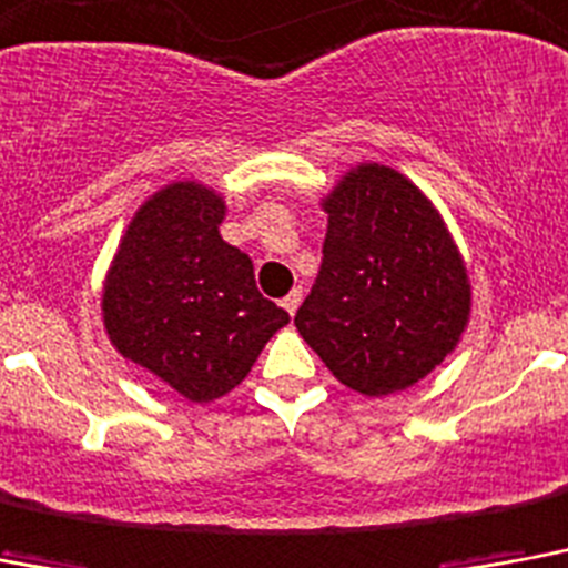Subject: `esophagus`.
Segmentation results:
<instances>
[{
	"instance_id": "esophagus-1",
	"label": "esophagus",
	"mask_w": 568,
	"mask_h": 568,
	"mask_svg": "<svg viewBox=\"0 0 568 568\" xmlns=\"http://www.w3.org/2000/svg\"><path fill=\"white\" fill-rule=\"evenodd\" d=\"M300 300H303V288H300V285H297V288H292V292H288V294H285V297H283V308H285V312H288V315H294V312H297Z\"/></svg>"
}]
</instances>
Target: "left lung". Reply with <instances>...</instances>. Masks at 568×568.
Returning <instances> with one entry per match:
<instances>
[{
  "label": "left lung",
  "mask_w": 568,
  "mask_h": 568,
  "mask_svg": "<svg viewBox=\"0 0 568 568\" xmlns=\"http://www.w3.org/2000/svg\"><path fill=\"white\" fill-rule=\"evenodd\" d=\"M324 260L294 326L364 396L403 390L458 344L469 280L428 197L388 165H358L324 201Z\"/></svg>",
  "instance_id": "left-lung-1"
}]
</instances>
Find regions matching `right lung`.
Wrapping results in <instances>:
<instances>
[{"label": "right lung", "mask_w": 568, "mask_h": 568, "mask_svg": "<svg viewBox=\"0 0 568 568\" xmlns=\"http://www.w3.org/2000/svg\"><path fill=\"white\" fill-rule=\"evenodd\" d=\"M224 201L201 183H172L133 215L108 283L104 326L124 358L192 403L247 376L288 312L262 297L247 253L221 239Z\"/></svg>", "instance_id": "obj_1"}]
</instances>
